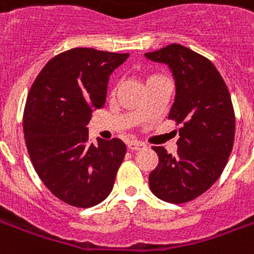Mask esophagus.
I'll return each instance as SVG.
<instances>
[{
    "instance_id": "34e87169",
    "label": "esophagus",
    "mask_w": 254,
    "mask_h": 254,
    "mask_svg": "<svg viewBox=\"0 0 254 254\" xmlns=\"http://www.w3.org/2000/svg\"><path fill=\"white\" fill-rule=\"evenodd\" d=\"M127 148L130 151H138V149L145 148V144L137 141V140H130V141H127Z\"/></svg>"
}]
</instances>
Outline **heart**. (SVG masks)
<instances>
[{"mask_svg": "<svg viewBox=\"0 0 254 254\" xmlns=\"http://www.w3.org/2000/svg\"><path fill=\"white\" fill-rule=\"evenodd\" d=\"M154 77H158V74H154V76H149L148 80H151V78H154ZM148 80H147V81H148Z\"/></svg>", "mask_w": 254, "mask_h": 254, "instance_id": "heart-1", "label": "heart"}]
</instances>
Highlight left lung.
<instances>
[{
    "instance_id": "1",
    "label": "left lung",
    "mask_w": 254,
    "mask_h": 254,
    "mask_svg": "<svg viewBox=\"0 0 254 254\" xmlns=\"http://www.w3.org/2000/svg\"><path fill=\"white\" fill-rule=\"evenodd\" d=\"M145 57L173 72L176 99L169 120L181 124L176 155L152 147L159 163L149 174V188L163 201L188 202L212 187L231 154L235 117L230 92L215 65L182 45L173 43Z\"/></svg>"
}]
</instances>
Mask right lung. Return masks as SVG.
Listing matches in <instances>:
<instances>
[{"label": "right lung", "mask_w": 254, "mask_h": 254, "mask_svg": "<svg viewBox=\"0 0 254 254\" xmlns=\"http://www.w3.org/2000/svg\"><path fill=\"white\" fill-rule=\"evenodd\" d=\"M129 54L77 47L45 65L30 89L23 129L42 182L61 201L94 207L110 194L127 154L120 138L88 143L92 110L106 103L113 70Z\"/></svg>", "instance_id": "add662e5"}]
</instances>
